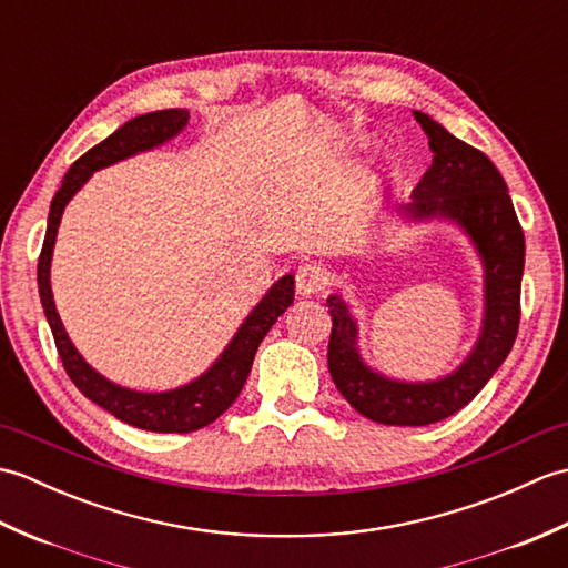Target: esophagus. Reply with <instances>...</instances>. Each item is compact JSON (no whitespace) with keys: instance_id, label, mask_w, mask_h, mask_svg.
Listing matches in <instances>:
<instances>
[{"instance_id":"esophagus-1","label":"esophagus","mask_w":568,"mask_h":568,"mask_svg":"<svg viewBox=\"0 0 568 568\" xmlns=\"http://www.w3.org/2000/svg\"><path fill=\"white\" fill-rule=\"evenodd\" d=\"M295 285H297L300 295L322 293V291H327V285H329V273L320 263H305L297 268Z\"/></svg>"}]
</instances>
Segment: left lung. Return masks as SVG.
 I'll return each mask as SVG.
<instances>
[{"mask_svg": "<svg viewBox=\"0 0 568 568\" xmlns=\"http://www.w3.org/2000/svg\"><path fill=\"white\" fill-rule=\"evenodd\" d=\"M415 119L429 136L432 165L413 190L405 214L413 220L446 216L462 224L486 265V320L474 352L452 376L434 383H397L364 366L356 352V322L339 295L332 312L329 373L356 413L381 425L425 427L456 415L484 390L508 358L520 327L525 234L508 185L484 151L452 136L427 114Z\"/></svg>", "mask_w": 568, "mask_h": 568, "instance_id": "8db88e82", "label": "left lung"}]
</instances>
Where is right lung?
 Instances as JSON below:
<instances>
[{
	"label": "right lung",
	"mask_w": 568,
	"mask_h": 568,
	"mask_svg": "<svg viewBox=\"0 0 568 568\" xmlns=\"http://www.w3.org/2000/svg\"><path fill=\"white\" fill-rule=\"evenodd\" d=\"M187 116L190 114L185 110H161L141 114L136 119H129V122L124 126H119L112 136H106L98 146L80 155V159L70 165L63 185H60L51 202L43 248L39 256L41 305L48 324H51L55 348L70 381L78 385V390L84 397H90L92 403L104 407L106 413H112L116 419L149 432H195L212 425L216 417L226 413L239 397L241 388H244L253 366V356H256L263 336L268 334L275 320L281 317L295 300V277H281V281L271 287V293L261 300L258 307L246 317V322L241 324V329L236 332L232 344L226 346V352L220 356V361H216V364L197 381L168 393H136L106 381L78 354V348L68 339L51 293V256L60 216H63L68 200L75 195V192L88 183V178L94 171H100V168L112 165L139 151L153 149L159 146V143L173 139L178 131L187 124Z\"/></svg>",
	"instance_id": "right-lung-1"
}]
</instances>
